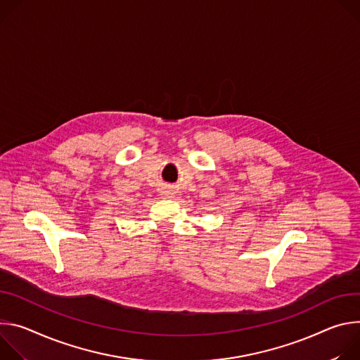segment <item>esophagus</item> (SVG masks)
Here are the masks:
<instances>
[{
    "instance_id": "34e87169",
    "label": "esophagus",
    "mask_w": 360,
    "mask_h": 360,
    "mask_svg": "<svg viewBox=\"0 0 360 360\" xmlns=\"http://www.w3.org/2000/svg\"><path fill=\"white\" fill-rule=\"evenodd\" d=\"M170 194H172L170 191H165V195H166V197H170Z\"/></svg>"
}]
</instances>
